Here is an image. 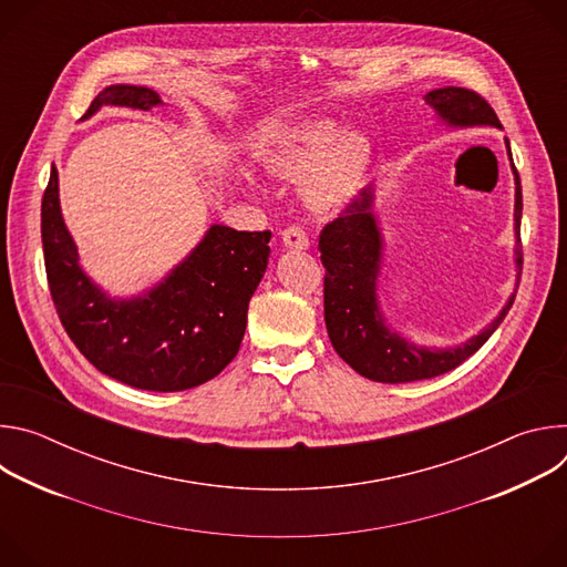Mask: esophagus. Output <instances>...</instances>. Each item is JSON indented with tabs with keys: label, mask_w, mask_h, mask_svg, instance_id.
Wrapping results in <instances>:
<instances>
[{
	"label": "esophagus",
	"mask_w": 567,
	"mask_h": 567,
	"mask_svg": "<svg viewBox=\"0 0 567 567\" xmlns=\"http://www.w3.org/2000/svg\"><path fill=\"white\" fill-rule=\"evenodd\" d=\"M282 247L291 251H305L309 247V237L300 226H289L282 230Z\"/></svg>",
	"instance_id": "34e87169"
}]
</instances>
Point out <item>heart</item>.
Returning <instances> with one entry per match:
<instances>
[{
  "label": "heart",
  "mask_w": 567,
  "mask_h": 567,
  "mask_svg": "<svg viewBox=\"0 0 567 567\" xmlns=\"http://www.w3.org/2000/svg\"><path fill=\"white\" fill-rule=\"evenodd\" d=\"M374 143L332 118H302L278 130L260 150V168L274 182L300 184L305 210L318 219L343 215L365 188Z\"/></svg>",
  "instance_id": "b5f03b06"
}]
</instances>
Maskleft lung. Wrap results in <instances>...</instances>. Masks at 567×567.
Wrapping results in <instances>:
<instances>
[{
	"label": "left lung",
	"instance_id": "8db88e82",
	"mask_svg": "<svg viewBox=\"0 0 567 567\" xmlns=\"http://www.w3.org/2000/svg\"><path fill=\"white\" fill-rule=\"evenodd\" d=\"M426 103L437 114L440 123L453 130L464 127H498L503 130L492 105L475 92L464 87H440L429 92ZM505 147L512 161V147L505 138ZM516 184L514 202V265L516 287L523 267L520 247V217H523V193L520 177L514 168ZM377 193L368 186L361 197L332 224L320 233V260L326 267V326L337 354L361 377L381 383H409L440 377L471 354H475L487 339L498 330L507 316L514 293L507 298L498 316L482 328L477 334L457 346L426 348L409 341L388 326L381 311L377 282L383 269V230L374 213Z\"/></svg>",
	"mask_w": 567,
	"mask_h": 567
}]
</instances>
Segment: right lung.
Returning a JSON list of instances; mask_svg holds the SVG:
<instances>
[{
	"label": "right lung",
	"mask_w": 567,
	"mask_h": 567,
	"mask_svg": "<svg viewBox=\"0 0 567 567\" xmlns=\"http://www.w3.org/2000/svg\"><path fill=\"white\" fill-rule=\"evenodd\" d=\"M107 105L150 112L164 103L150 87L110 85L83 121ZM269 230L213 224L164 280L121 298L80 265L60 208L55 166L42 197L44 267L62 326L96 370L138 390H188L233 361L245 339L249 300L269 265Z\"/></svg>",
	"instance_id": "1"
}]
</instances>
